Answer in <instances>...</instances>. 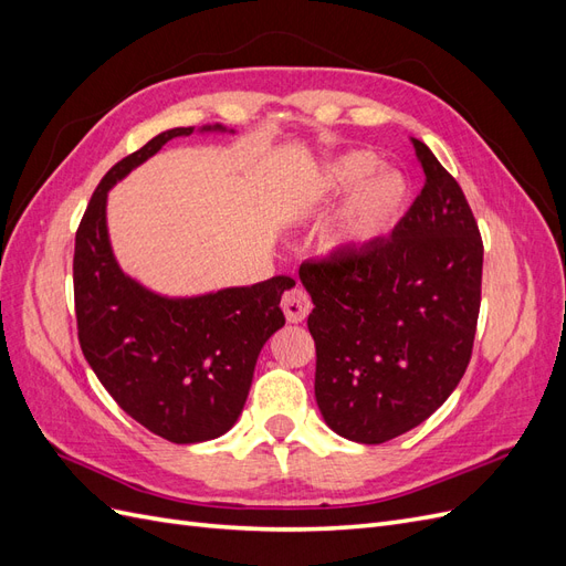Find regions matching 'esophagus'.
I'll use <instances>...</instances> for the list:
<instances>
[{
  "instance_id": "esophagus-1",
  "label": "esophagus",
  "mask_w": 566,
  "mask_h": 566,
  "mask_svg": "<svg viewBox=\"0 0 566 566\" xmlns=\"http://www.w3.org/2000/svg\"><path fill=\"white\" fill-rule=\"evenodd\" d=\"M281 306H283V314L290 323H302L312 312V297L306 295V290L293 287L283 295Z\"/></svg>"
}]
</instances>
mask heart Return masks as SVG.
I'll use <instances>...</instances> for the list:
<instances>
[{
	"label": "heart",
	"mask_w": 566,
	"mask_h": 566,
	"mask_svg": "<svg viewBox=\"0 0 566 566\" xmlns=\"http://www.w3.org/2000/svg\"><path fill=\"white\" fill-rule=\"evenodd\" d=\"M345 208L335 217L325 235V248L337 254L361 252L391 231L408 200V184L399 172L380 169L378 158L368 150H352L333 160L310 188L316 202L331 205L347 196Z\"/></svg>",
	"instance_id": "obj_1"
}]
</instances>
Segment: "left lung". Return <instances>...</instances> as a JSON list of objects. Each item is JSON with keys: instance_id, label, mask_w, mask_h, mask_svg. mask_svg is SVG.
I'll use <instances>...</instances> for the list:
<instances>
[{"instance_id": "1", "label": "left lung", "mask_w": 566, "mask_h": 566, "mask_svg": "<svg viewBox=\"0 0 566 566\" xmlns=\"http://www.w3.org/2000/svg\"><path fill=\"white\" fill-rule=\"evenodd\" d=\"M424 186L391 235L306 262L316 403L333 432L382 443L451 397L472 356L484 245L458 181L413 139Z\"/></svg>"}]
</instances>
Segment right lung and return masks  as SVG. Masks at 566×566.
<instances>
[{"mask_svg":"<svg viewBox=\"0 0 566 566\" xmlns=\"http://www.w3.org/2000/svg\"><path fill=\"white\" fill-rule=\"evenodd\" d=\"M188 134L193 127L167 129L108 169L80 221L73 260L84 358L127 416L175 443L217 439L235 424L256 356L285 323L281 295L295 285L273 276L198 297H165L119 269L106 224L108 191L169 139Z\"/></svg>","mask_w":566,"mask_h":566,"instance_id":"obj_1","label":"right lung"}]
</instances>
